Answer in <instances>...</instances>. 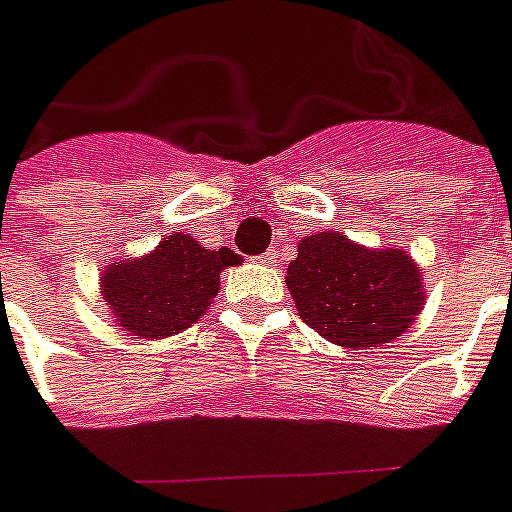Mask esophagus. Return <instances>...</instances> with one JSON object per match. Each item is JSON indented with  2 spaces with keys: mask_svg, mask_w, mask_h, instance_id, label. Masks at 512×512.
<instances>
[{
  "mask_svg": "<svg viewBox=\"0 0 512 512\" xmlns=\"http://www.w3.org/2000/svg\"><path fill=\"white\" fill-rule=\"evenodd\" d=\"M275 259H278V253L275 251H267V253H261V256H256L259 264H275Z\"/></svg>",
  "mask_w": 512,
  "mask_h": 512,
  "instance_id": "34e87169",
  "label": "esophagus"
}]
</instances>
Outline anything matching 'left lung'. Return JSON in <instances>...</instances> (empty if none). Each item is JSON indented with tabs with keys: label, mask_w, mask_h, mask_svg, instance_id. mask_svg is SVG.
<instances>
[{
	"label": "left lung",
	"mask_w": 512,
	"mask_h": 512,
	"mask_svg": "<svg viewBox=\"0 0 512 512\" xmlns=\"http://www.w3.org/2000/svg\"><path fill=\"white\" fill-rule=\"evenodd\" d=\"M286 286L310 329L359 351L399 337L424 307L421 275L407 253L370 251L334 232L299 240Z\"/></svg>",
	"instance_id": "1"
}]
</instances>
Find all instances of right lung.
I'll list each match as a JSON object with an SVG mask.
<instances>
[{"instance_id":"obj_1","label":"right lung","mask_w":512,"mask_h":512,"mask_svg":"<svg viewBox=\"0 0 512 512\" xmlns=\"http://www.w3.org/2000/svg\"><path fill=\"white\" fill-rule=\"evenodd\" d=\"M240 261L229 248L210 251L188 234H169L151 256L110 267L102 297L134 337H169L199 321L218 294L221 270Z\"/></svg>"}]
</instances>
